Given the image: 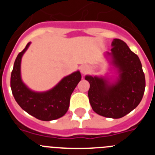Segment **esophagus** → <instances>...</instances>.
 <instances>
[{
    "mask_svg": "<svg viewBox=\"0 0 155 155\" xmlns=\"http://www.w3.org/2000/svg\"><path fill=\"white\" fill-rule=\"evenodd\" d=\"M81 73L82 74H86L87 72H88V71H89V68L87 67V66H82L81 68Z\"/></svg>",
    "mask_w": 155,
    "mask_h": 155,
    "instance_id": "34e87169",
    "label": "esophagus"
}]
</instances>
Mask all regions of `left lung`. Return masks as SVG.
Instances as JSON below:
<instances>
[{"mask_svg":"<svg viewBox=\"0 0 155 155\" xmlns=\"http://www.w3.org/2000/svg\"><path fill=\"white\" fill-rule=\"evenodd\" d=\"M111 53L113 63L118 68L115 84L102 78L86 76L89 81L88 98L94 112L108 118L124 117L139 105L145 89V77L139 57L125 42L113 39Z\"/></svg>","mask_w":155,"mask_h":155,"instance_id":"left-lung-1","label":"left lung"}]
</instances>
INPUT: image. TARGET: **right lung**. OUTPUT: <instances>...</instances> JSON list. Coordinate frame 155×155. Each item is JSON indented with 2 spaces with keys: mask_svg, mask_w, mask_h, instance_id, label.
<instances>
[{
  "mask_svg": "<svg viewBox=\"0 0 155 155\" xmlns=\"http://www.w3.org/2000/svg\"><path fill=\"white\" fill-rule=\"evenodd\" d=\"M30 42L18 53L11 75V87L14 98L26 113L38 120L50 121L61 118L68 112L71 95L81 79L79 71L65 77L53 89L35 92L28 89L21 79V60Z\"/></svg>",
  "mask_w": 155,
  "mask_h": 155,
  "instance_id": "right-lung-1",
  "label": "right lung"
}]
</instances>
